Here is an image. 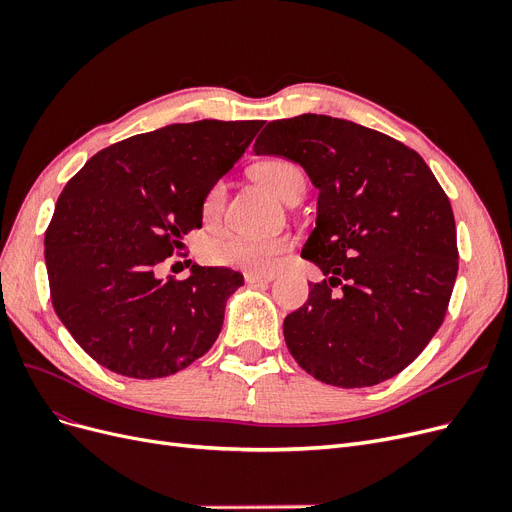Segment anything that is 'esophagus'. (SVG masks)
Masks as SVG:
<instances>
[{
    "label": "esophagus",
    "mask_w": 512,
    "mask_h": 512,
    "mask_svg": "<svg viewBox=\"0 0 512 512\" xmlns=\"http://www.w3.org/2000/svg\"><path fill=\"white\" fill-rule=\"evenodd\" d=\"M272 280H274L272 274H255V272L244 274V282L247 284H263V282H272Z\"/></svg>",
    "instance_id": "34e87169"
}]
</instances>
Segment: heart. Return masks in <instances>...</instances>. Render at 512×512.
<instances>
[{
	"label": "heart",
	"instance_id": "obj_1",
	"mask_svg": "<svg viewBox=\"0 0 512 512\" xmlns=\"http://www.w3.org/2000/svg\"><path fill=\"white\" fill-rule=\"evenodd\" d=\"M257 180L280 196L282 201L295 186L305 184L303 173L297 165L284 159L265 161L255 169ZM226 188L221 182L213 184L203 198V215L205 219H215L224 209ZM291 240L284 236H244L228 234L215 238L207 244L205 255L211 263L226 265V268H240L249 272H270L278 257L288 249Z\"/></svg>",
	"mask_w": 512,
	"mask_h": 512
}]
</instances>
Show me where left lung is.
<instances>
[{
	"label": "left lung",
	"mask_w": 512,
	"mask_h": 512,
	"mask_svg": "<svg viewBox=\"0 0 512 512\" xmlns=\"http://www.w3.org/2000/svg\"><path fill=\"white\" fill-rule=\"evenodd\" d=\"M253 150L299 163L320 192L301 255L326 280L309 282L307 301L284 318L288 351L326 385L391 379L446 318L458 274L446 192L418 152L345 119L272 121Z\"/></svg>",
	"instance_id": "1"
}]
</instances>
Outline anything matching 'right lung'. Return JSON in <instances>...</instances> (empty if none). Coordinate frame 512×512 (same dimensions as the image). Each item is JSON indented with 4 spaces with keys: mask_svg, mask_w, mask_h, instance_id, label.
I'll list each match as a JSON object with an SVG mask.
<instances>
[{
    "mask_svg": "<svg viewBox=\"0 0 512 512\" xmlns=\"http://www.w3.org/2000/svg\"><path fill=\"white\" fill-rule=\"evenodd\" d=\"M263 121L175 123L100 150L64 186L46 232L52 305L81 349L129 379H163L215 343L230 268L161 263L203 226V198L249 148Z\"/></svg>",
    "mask_w": 512,
    "mask_h": 512,
    "instance_id": "right-lung-1",
    "label": "right lung"
}]
</instances>
